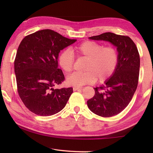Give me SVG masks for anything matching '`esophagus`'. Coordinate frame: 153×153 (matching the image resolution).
I'll return each instance as SVG.
<instances>
[{"label":"esophagus","instance_id":"esophagus-1","mask_svg":"<svg viewBox=\"0 0 153 153\" xmlns=\"http://www.w3.org/2000/svg\"><path fill=\"white\" fill-rule=\"evenodd\" d=\"M82 88H79V87H74V88H73L74 91H76V90H82Z\"/></svg>","mask_w":153,"mask_h":153}]
</instances>
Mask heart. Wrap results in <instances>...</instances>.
<instances>
[{
	"mask_svg": "<svg viewBox=\"0 0 153 153\" xmlns=\"http://www.w3.org/2000/svg\"><path fill=\"white\" fill-rule=\"evenodd\" d=\"M79 58H85L88 61L82 73H74L67 77L69 86L80 87L90 84L98 80L102 83L107 81L115 73L119 63V53L112 46H104L100 44L86 41L74 48ZM61 68L67 74L71 73L75 63L72 52L66 49L60 54L58 59Z\"/></svg>",
	"mask_w": 153,
	"mask_h": 153,
	"instance_id": "heart-1",
	"label": "heart"
}]
</instances>
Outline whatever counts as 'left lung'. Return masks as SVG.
I'll return each mask as SVG.
<instances>
[{"mask_svg":"<svg viewBox=\"0 0 153 153\" xmlns=\"http://www.w3.org/2000/svg\"><path fill=\"white\" fill-rule=\"evenodd\" d=\"M89 39L109 42L117 47L119 53L115 72L104 85L94 88V96L87 101L92 112L103 117H110L121 113L136 92L140 63L138 51L133 40L127 36L106 32Z\"/></svg>","mask_w":153,"mask_h":153,"instance_id":"1","label":"left lung"}]
</instances>
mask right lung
Returning a JSON list of instances; mask_svg holds the SVG:
<instances>
[{"instance_id":"add662e5","label":"right lung","mask_w":153,"mask_h":153,"mask_svg":"<svg viewBox=\"0 0 153 153\" xmlns=\"http://www.w3.org/2000/svg\"><path fill=\"white\" fill-rule=\"evenodd\" d=\"M76 41L47 29L31 33L21 42L14 61L17 92L36 115H53L66 105L73 88H54L65 79L57 59L60 51Z\"/></svg>"}]
</instances>
